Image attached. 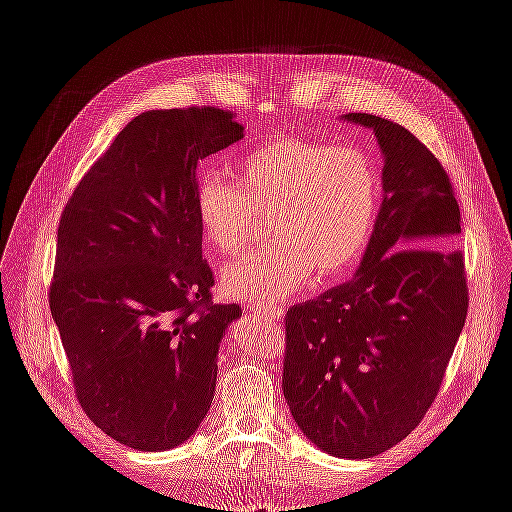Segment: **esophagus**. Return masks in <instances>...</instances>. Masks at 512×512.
<instances>
[{"label": "esophagus", "mask_w": 512, "mask_h": 512, "mask_svg": "<svg viewBox=\"0 0 512 512\" xmlns=\"http://www.w3.org/2000/svg\"><path fill=\"white\" fill-rule=\"evenodd\" d=\"M254 309H256L258 314L265 316L267 320H280V318H282V314H284V312H282V307H275V305H273V307H260V309H258V307H254Z\"/></svg>", "instance_id": "esophagus-1"}]
</instances>
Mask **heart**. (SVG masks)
Here are the masks:
<instances>
[{
    "instance_id": "1",
    "label": "heart",
    "mask_w": 512,
    "mask_h": 512,
    "mask_svg": "<svg viewBox=\"0 0 512 512\" xmlns=\"http://www.w3.org/2000/svg\"><path fill=\"white\" fill-rule=\"evenodd\" d=\"M382 205L378 162L359 147L277 138L241 156L230 175H207L196 215L215 252L237 256L254 241L260 218L273 245L230 265L222 288L232 299L269 307L301 292L318 273H350L374 237Z\"/></svg>"
}]
</instances>
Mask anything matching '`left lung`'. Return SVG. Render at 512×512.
<instances>
[{
	"label": "left lung",
	"mask_w": 512,
	"mask_h": 512,
	"mask_svg": "<svg viewBox=\"0 0 512 512\" xmlns=\"http://www.w3.org/2000/svg\"><path fill=\"white\" fill-rule=\"evenodd\" d=\"M346 119L376 132L384 200L354 280L286 312L282 389L318 448L367 459L410 436L436 401L470 297L440 160L399 123Z\"/></svg>",
	"instance_id": "left-lung-1"
}]
</instances>
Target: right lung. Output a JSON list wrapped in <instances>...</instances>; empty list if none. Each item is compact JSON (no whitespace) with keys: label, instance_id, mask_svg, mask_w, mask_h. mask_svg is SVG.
Listing matches in <instances>:
<instances>
[{"label":"right lung","instance_id":"right-lung-1","mask_svg":"<svg viewBox=\"0 0 512 512\" xmlns=\"http://www.w3.org/2000/svg\"><path fill=\"white\" fill-rule=\"evenodd\" d=\"M243 138L235 115L134 117L61 211L49 305L74 395L106 436L166 451L203 423L237 303H213L196 164Z\"/></svg>","mask_w":512,"mask_h":512}]
</instances>
